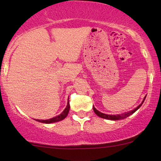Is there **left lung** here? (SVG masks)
<instances>
[{
    "label": "left lung",
    "mask_w": 161,
    "mask_h": 161,
    "mask_svg": "<svg viewBox=\"0 0 161 161\" xmlns=\"http://www.w3.org/2000/svg\"><path fill=\"white\" fill-rule=\"evenodd\" d=\"M145 98H146V96H145V97L144 98V100H143L142 103H141V104L138 105L137 108H136L135 109L133 110V111H128V112H126V113H124V114H117V115H109V114H103V113H101L99 111H97L95 108L93 106V110L94 111V113H95L98 116H100V118H103V119H109V120H119V119H123L125 118H127V116H129L130 115H131V114H133V113H135V112L137 111V110L139 108L142 106V105L143 104V103L144 102L145 100Z\"/></svg>",
    "instance_id": "obj_1"
}]
</instances>
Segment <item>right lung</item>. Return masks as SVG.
Instances as JSON below:
<instances>
[{
  "label": "right lung",
  "instance_id": "right-lung-1",
  "mask_svg": "<svg viewBox=\"0 0 161 161\" xmlns=\"http://www.w3.org/2000/svg\"><path fill=\"white\" fill-rule=\"evenodd\" d=\"M69 108H70V105H69V99H68V102H67V107L65 108V109L64 110V111L61 113V114H59L58 116H55L53 118L49 119H45V120H42V119H35L37 122H42V123H45V124H50V123H53V122H59V121L63 120L64 119H65L67 117V116L68 115V113L69 111Z\"/></svg>",
  "mask_w": 161,
  "mask_h": 161
}]
</instances>
